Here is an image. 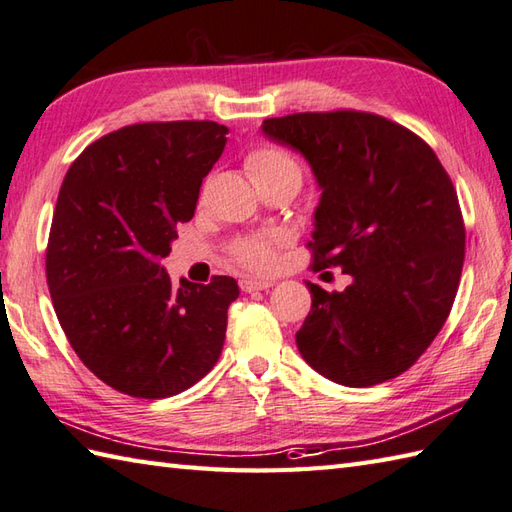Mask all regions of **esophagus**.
<instances>
[{
    "instance_id": "obj_1",
    "label": "esophagus",
    "mask_w": 512,
    "mask_h": 512,
    "mask_svg": "<svg viewBox=\"0 0 512 512\" xmlns=\"http://www.w3.org/2000/svg\"><path fill=\"white\" fill-rule=\"evenodd\" d=\"M269 287H274V280L269 278H245L241 280V289L252 294V291H267Z\"/></svg>"
}]
</instances>
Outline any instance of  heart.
Here are the masks:
<instances>
[{
  "mask_svg": "<svg viewBox=\"0 0 512 512\" xmlns=\"http://www.w3.org/2000/svg\"><path fill=\"white\" fill-rule=\"evenodd\" d=\"M245 165L260 190H267V187L274 185L300 187L302 183L300 161L289 150L280 148V145H260V148L247 154ZM280 243H283V234L280 232L245 236L229 245V254L249 269L267 271L276 263V247Z\"/></svg>",
  "mask_w": 512,
  "mask_h": 512,
  "instance_id": "heart-1",
  "label": "heart"
}]
</instances>
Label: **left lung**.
Here are the masks:
<instances>
[{
    "mask_svg": "<svg viewBox=\"0 0 512 512\" xmlns=\"http://www.w3.org/2000/svg\"><path fill=\"white\" fill-rule=\"evenodd\" d=\"M263 132L305 154L322 187L311 267L353 278L344 291L307 283L298 351L344 387L398 378L460 287L466 229L451 176L429 143L373 112H298L265 119Z\"/></svg>",
    "mask_w": 512,
    "mask_h": 512,
    "instance_id": "obj_1",
    "label": "left lung"
}]
</instances>
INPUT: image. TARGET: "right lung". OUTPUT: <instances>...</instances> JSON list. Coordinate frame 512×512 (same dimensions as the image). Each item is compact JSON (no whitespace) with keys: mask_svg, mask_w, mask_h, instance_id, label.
I'll return each instance as SVG.
<instances>
[{"mask_svg":"<svg viewBox=\"0 0 512 512\" xmlns=\"http://www.w3.org/2000/svg\"><path fill=\"white\" fill-rule=\"evenodd\" d=\"M225 134L216 121L125 125L92 141L61 183L46 247L52 307L79 360L132 398L190 389L223 351L236 280L174 287L161 260Z\"/></svg>","mask_w":512,"mask_h":512,"instance_id":"add662e5","label":"right lung"}]
</instances>
